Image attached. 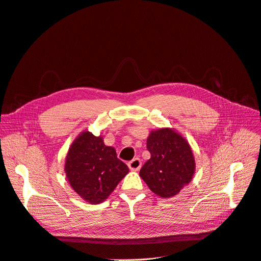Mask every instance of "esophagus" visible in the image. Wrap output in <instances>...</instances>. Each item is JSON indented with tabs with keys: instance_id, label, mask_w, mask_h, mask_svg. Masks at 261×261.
<instances>
[{
	"instance_id": "obj_1",
	"label": "esophagus",
	"mask_w": 261,
	"mask_h": 261,
	"mask_svg": "<svg viewBox=\"0 0 261 261\" xmlns=\"http://www.w3.org/2000/svg\"><path fill=\"white\" fill-rule=\"evenodd\" d=\"M128 167H129V169L132 170V171H138V170L141 169V167H142V162H141L140 159L136 158V159L132 160L131 162H129Z\"/></svg>"
}]
</instances>
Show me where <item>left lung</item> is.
<instances>
[{"mask_svg":"<svg viewBox=\"0 0 261 261\" xmlns=\"http://www.w3.org/2000/svg\"><path fill=\"white\" fill-rule=\"evenodd\" d=\"M150 160L142 167L140 176L159 197L177 195L192 180L195 160L190 144L172 128L150 132L147 138Z\"/></svg>","mask_w":261,"mask_h":261,"instance_id":"obj_1","label":"left lung"}]
</instances>
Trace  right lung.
<instances>
[{
    "label": "right lung",
    "mask_w": 261,
    "mask_h": 261,
    "mask_svg": "<svg viewBox=\"0 0 261 261\" xmlns=\"http://www.w3.org/2000/svg\"><path fill=\"white\" fill-rule=\"evenodd\" d=\"M129 172L117 159L113 147L103 144L101 135L83 131L68 150L65 161L66 177L71 188L87 202L105 201Z\"/></svg>",
    "instance_id": "right-lung-1"
}]
</instances>
